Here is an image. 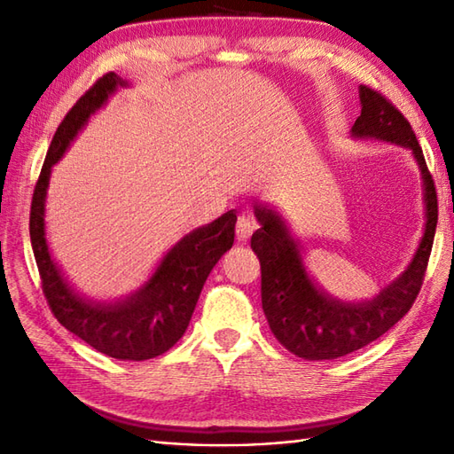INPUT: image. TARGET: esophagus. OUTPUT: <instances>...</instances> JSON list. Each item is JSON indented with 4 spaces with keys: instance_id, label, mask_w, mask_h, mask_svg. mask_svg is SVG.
<instances>
[{
    "instance_id": "obj_1",
    "label": "esophagus",
    "mask_w": 454,
    "mask_h": 454,
    "mask_svg": "<svg viewBox=\"0 0 454 454\" xmlns=\"http://www.w3.org/2000/svg\"><path fill=\"white\" fill-rule=\"evenodd\" d=\"M258 227L256 219L248 214H240L237 219V239L239 240H248V237L253 235V231Z\"/></svg>"
}]
</instances>
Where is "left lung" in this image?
I'll return each mask as SVG.
<instances>
[{
    "instance_id": "8db88e82",
    "label": "left lung",
    "mask_w": 454,
    "mask_h": 454,
    "mask_svg": "<svg viewBox=\"0 0 454 454\" xmlns=\"http://www.w3.org/2000/svg\"><path fill=\"white\" fill-rule=\"evenodd\" d=\"M361 114L351 132L357 137H377L414 151L426 184V233L408 270L365 303H340L312 286L301 262L295 240L274 211L256 207L262 229L250 239L260 260L262 309L274 336L291 354L310 361L336 359L365 348L380 338L414 305L424 284L437 227V190L424 151L406 116L369 85L359 87Z\"/></svg>"
}]
</instances>
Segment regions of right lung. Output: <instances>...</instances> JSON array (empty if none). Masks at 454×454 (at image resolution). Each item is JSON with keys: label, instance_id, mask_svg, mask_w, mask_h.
<instances>
[{"label": "right lung", "instance_id": "1", "mask_svg": "<svg viewBox=\"0 0 454 454\" xmlns=\"http://www.w3.org/2000/svg\"><path fill=\"white\" fill-rule=\"evenodd\" d=\"M118 85L124 82L114 72L98 77L58 126L35 184L28 231L43 294L59 325L108 357L144 361L165 354L183 338L211 268L233 247L237 215L227 211L214 223L186 235L163 258L147 286L122 303L90 305L74 295L50 258L44 239V196L50 168L64 155L87 118Z\"/></svg>", "mask_w": 454, "mask_h": 454}]
</instances>
